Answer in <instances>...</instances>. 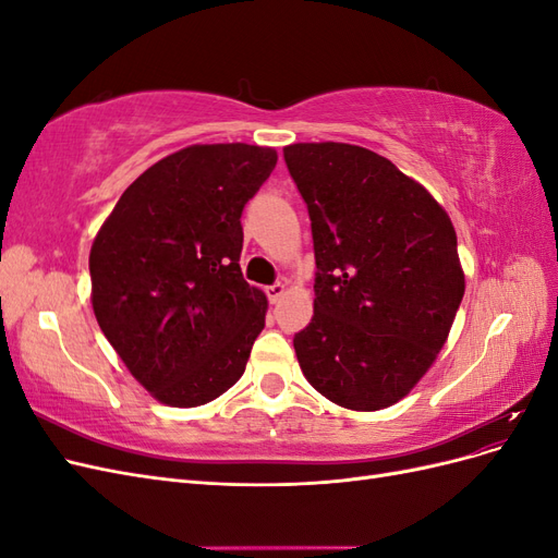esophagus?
I'll use <instances>...</instances> for the list:
<instances>
[{
  "mask_svg": "<svg viewBox=\"0 0 558 558\" xmlns=\"http://www.w3.org/2000/svg\"><path fill=\"white\" fill-rule=\"evenodd\" d=\"M265 295H267V300L275 305V302H279V300L286 295V283H272V286H267Z\"/></svg>",
  "mask_w": 558,
  "mask_h": 558,
  "instance_id": "obj_1",
  "label": "esophagus"
}]
</instances>
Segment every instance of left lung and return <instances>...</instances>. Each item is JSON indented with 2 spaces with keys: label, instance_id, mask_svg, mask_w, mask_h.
<instances>
[{
  "label": "left lung",
  "instance_id": "8db88e82",
  "mask_svg": "<svg viewBox=\"0 0 558 558\" xmlns=\"http://www.w3.org/2000/svg\"><path fill=\"white\" fill-rule=\"evenodd\" d=\"M305 199L314 316L295 332L302 375L335 404L375 412L408 396L447 342L465 291L456 230L433 195L351 144H291Z\"/></svg>",
  "mask_w": 558,
  "mask_h": 558
}]
</instances>
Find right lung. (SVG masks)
Masks as SVG:
<instances>
[{
  "label": "right lung",
  "mask_w": 558,
  "mask_h": 558,
  "mask_svg": "<svg viewBox=\"0 0 558 558\" xmlns=\"http://www.w3.org/2000/svg\"><path fill=\"white\" fill-rule=\"evenodd\" d=\"M277 150L195 144L128 185L90 248L93 310L150 396L197 408L244 375L267 298L242 277V211Z\"/></svg>",
  "instance_id": "add662e5"
}]
</instances>
